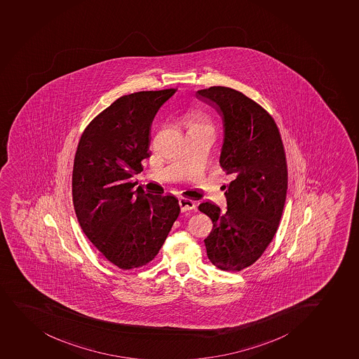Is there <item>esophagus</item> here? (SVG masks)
I'll list each match as a JSON object with an SVG mask.
<instances>
[{"label": "esophagus", "instance_id": "esophagus-1", "mask_svg": "<svg viewBox=\"0 0 359 359\" xmlns=\"http://www.w3.org/2000/svg\"><path fill=\"white\" fill-rule=\"evenodd\" d=\"M180 207H181L182 212H188V210H194L196 208V203H195V201L181 197L180 198Z\"/></svg>", "mask_w": 359, "mask_h": 359}]
</instances>
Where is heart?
Instances as JSON below:
<instances>
[{"instance_id":"1","label":"heart","mask_w":359,"mask_h":359,"mask_svg":"<svg viewBox=\"0 0 359 359\" xmlns=\"http://www.w3.org/2000/svg\"><path fill=\"white\" fill-rule=\"evenodd\" d=\"M184 125L188 130V135L190 133H208L210 136L215 135V125L212 119L200 114V112H194L185 117Z\"/></svg>"}]
</instances>
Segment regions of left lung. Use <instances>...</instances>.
Returning <instances> with one entry per match:
<instances>
[{
    "label": "left lung",
    "mask_w": 359,
    "mask_h": 359,
    "mask_svg": "<svg viewBox=\"0 0 359 359\" xmlns=\"http://www.w3.org/2000/svg\"><path fill=\"white\" fill-rule=\"evenodd\" d=\"M215 107L224 128L219 164L231 182L226 212L210 202L198 205L212 221L204 240L209 260L226 272L250 267L272 242L286 201V155L276 121L257 102L224 86L197 91Z\"/></svg>",
    "instance_id": "1"
}]
</instances>
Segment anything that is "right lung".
<instances>
[{
  "label": "right lung",
  "instance_id": "obj_1",
  "mask_svg": "<svg viewBox=\"0 0 359 359\" xmlns=\"http://www.w3.org/2000/svg\"><path fill=\"white\" fill-rule=\"evenodd\" d=\"M175 88L123 95L87 125L76 147L73 205L80 226L104 257L121 269L143 267L158 254L180 215L172 195L135 188L150 157V130Z\"/></svg>",
  "mask_w": 359,
  "mask_h": 359
}]
</instances>
